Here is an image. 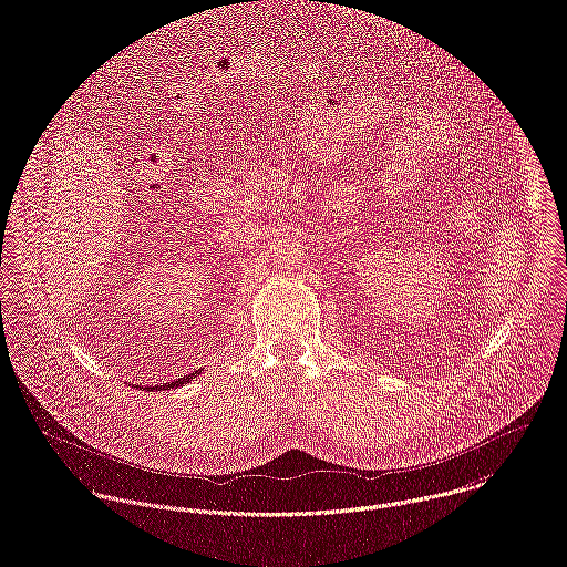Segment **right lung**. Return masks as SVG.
<instances>
[{"label":"right lung","mask_w":567,"mask_h":567,"mask_svg":"<svg viewBox=\"0 0 567 567\" xmlns=\"http://www.w3.org/2000/svg\"><path fill=\"white\" fill-rule=\"evenodd\" d=\"M199 372H202V370H199ZM199 372H193V374H186V377H184V379H179V381H175V383H168V385H166V388H175V385H184V383H190V381H193V379H195V377H197V374H199Z\"/></svg>","instance_id":"1"}]
</instances>
